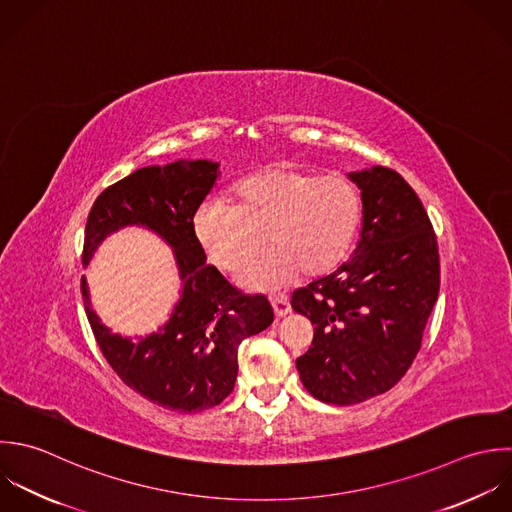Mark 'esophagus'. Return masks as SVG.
Masks as SVG:
<instances>
[{"mask_svg":"<svg viewBox=\"0 0 512 512\" xmlns=\"http://www.w3.org/2000/svg\"><path fill=\"white\" fill-rule=\"evenodd\" d=\"M271 305H273V311H275L277 317H285V315L291 313V303L285 295H273Z\"/></svg>","mask_w":512,"mask_h":512,"instance_id":"esophagus-1","label":"esophagus"}]
</instances>
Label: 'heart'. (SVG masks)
<instances>
[{
    "label": "heart",
    "mask_w": 512,
    "mask_h": 512,
    "mask_svg": "<svg viewBox=\"0 0 512 512\" xmlns=\"http://www.w3.org/2000/svg\"><path fill=\"white\" fill-rule=\"evenodd\" d=\"M361 221L363 197L351 179L269 167L235 181L229 201L205 199L195 211L193 235L205 257L229 273L267 241L271 247L243 267L239 283L269 291L301 271L309 277L335 271L349 257Z\"/></svg>",
    "instance_id": "heart-1"
}]
</instances>
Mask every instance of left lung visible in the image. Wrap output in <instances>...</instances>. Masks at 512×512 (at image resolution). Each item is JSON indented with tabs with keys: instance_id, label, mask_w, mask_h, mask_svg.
I'll return each mask as SVG.
<instances>
[{
	"instance_id": "obj_1",
	"label": "left lung",
	"mask_w": 512,
	"mask_h": 512,
	"mask_svg": "<svg viewBox=\"0 0 512 512\" xmlns=\"http://www.w3.org/2000/svg\"><path fill=\"white\" fill-rule=\"evenodd\" d=\"M349 179L363 197L357 249L291 297V307L315 325L297 371L305 389L331 405L363 403L401 381L441 285L437 235L413 187L381 165Z\"/></svg>"
}]
</instances>
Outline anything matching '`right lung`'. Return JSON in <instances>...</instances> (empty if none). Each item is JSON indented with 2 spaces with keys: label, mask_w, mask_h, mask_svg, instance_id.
I'll return each mask as SVG.
<instances>
[{
  "label": "right lung",
  "mask_w": 512,
  "mask_h": 512,
  "mask_svg": "<svg viewBox=\"0 0 512 512\" xmlns=\"http://www.w3.org/2000/svg\"><path fill=\"white\" fill-rule=\"evenodd\" d=\"M219 177V163L177 159L149 165L107 187L93 203L83 241V267L107 235L139 225L159 235L179 269L181 297L155 333L139 339L107 329L81 293L95 341L117 377L147 401L177 413L219 405L235 387L237 349L273 323L265 295H243L213 265L193 235V217Z\"/></svg>",
  "instance_id": "1"
}]
</instances>
